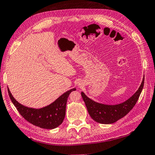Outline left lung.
Here are the masks:
<instances>
[{
	"instance_id": "1",
	"label": "left lung",
	"mask_w": 155,
	"mask_h": 155,
	"mask_svg": "<svg viewBox=\"0 0 155 155\" xmlns=\"http://www.w3.org/2000/svg\"><path fill=\"white\" fill-rule=\"evenodd\" d=\"M144 85V78L139 89L135 94L127 101L120 104L109 105L98 103L88 97L84 93L82 92L81 95L83 101L85 102L86 107L92 119L97 123L101 124H111L116 122L119 119L124 117L132 110L140 96Z\"/></svg>"
}]
</instances>
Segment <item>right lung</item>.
Wrapping results in <instances>:
<instances>
[{"mask_svg": "<svg viewBox=\"0 0 155 155\" xmlns=\"http://www.w3.org/2000/svg\"><path fill=\"white\" fill-rule=\"evenodd\" d=\"M8 94L12 102L18 112L26 120L43 129L51 130L58 127L62 123L66 114V106L69 94L76 89H71L59 96L55 101L41 109L25 107L14 99L8 89Z\"/></svg>", "mask_w": 155, "mask_h": 155, "instance_id": "1", "label": "right lung"}]
</instances>
